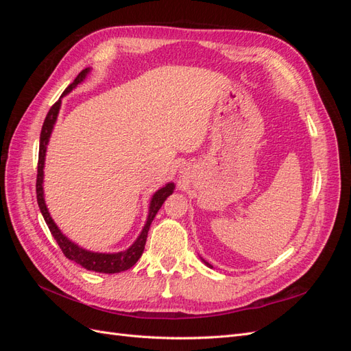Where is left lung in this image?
<instances>
[{
	"mask_svg": "<svg viewBox=\"0 0 351 351\" xmlns=\"http://www.w3.org/2000/svg\"><path fill=\"white\" fill-rule=\"evenodd\" d=\"M200 259H202V258H200ZM202 262H204V263H205V265H206V267H209V268H212V265H210V263H208V262H206V261H204V259H202Z\"/></svg>",
	"mask_w": 351,
	"mask_h": 351,
	"instance_id": "1",
	"label": "left lung"
}]
</instances>
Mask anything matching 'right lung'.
<instances>
[{
    "mask_svg": "<svg viewBox=\"0 0 351 351\" xmlns=\"http://www.w3.org/2000/svg\"><path fill=\"white\" fill-rule=\"evenodd\" d=\"M90 73V67L82 70L77 77L74 79L71 84H69L64 93L61 95V98L52 105L51 110L48 111L44 125H42L40 130V142H39V159H38V177H36V199H38V205L40 209V214L44 217L47 226L51 231L52 237L56 239L58 243L60 249L64 253V256L73 262L79 263L80 267L88 271H95V272H102V274H117V272H123L130 269L133 265L139 261L142 256V253L145 250V244H146V237H147V231H149V227L152 224V221L155 215L158 214L159 208L162 206L165 199L173 195L176 184L174 183H167L161 189H158L151 197L149 202V212H147V218L145 222V227L142 228L141 234L137 236L134 243L129 249L121 250V252H114V253H101V252H92L88 249L80 247L79 244L71 241L64 232H62L58 226L52 219L49 210L45 204V196H44V167H45V156H47V147L49 143V137L52 134V130H54V125L57 123V117L61 108V99L69 95L74 88H77V84H80L84 79H86L88 74Z\"/></svg>",
    "mask_w": 351,
    "mask_h": 351,
    "instance_id": "add662e5",
    "label": "right lung"
}]
</instances>
